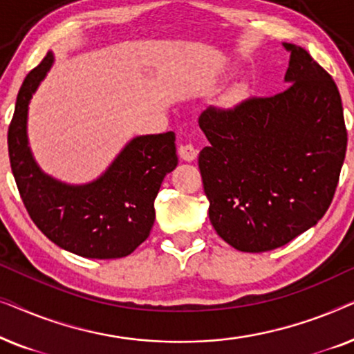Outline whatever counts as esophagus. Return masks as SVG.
Masks as SVG:
<instances>
[{"instance_id":"34e87169","label":"esophagus","mask_w":354,"mask_h":354,"mask_svg":"<svg viewBox=\"0 0 354 354\" xmlns=\"http://www.w3.org/2000/svg\"><path fill=\"white\" fill-rule=\"evenodd\" d=\"M178 154H180V158L183 161H195L196 156H198V149L193 147L192 143H187V145H182L180 148H178Z\"/></svg>"}]
</instances>
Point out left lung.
Listing matches in <instances>:
<instances>
[{
  "mask_svg": "<svg viewBox=\"0 0 354 354\" xmlns=\"http://www.w3.org/2000/svg\"><path fill=\"white\" fill-rule=\"evenodd\" d=\"M285 82L274 96L232 108L209 106L200 127L203 188L217 235L235 250L263 253L316 225L335 195L346 127L335 82L292 43Z\"/></svg>",
  "mask_w": 354,
  "mask_h": 354,
  "instance_id": "8db88e82",
  "label": "left lung"
}]
</instances>
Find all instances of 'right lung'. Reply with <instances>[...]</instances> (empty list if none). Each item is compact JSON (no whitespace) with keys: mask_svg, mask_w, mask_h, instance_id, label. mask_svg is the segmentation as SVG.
Wrapping results in <instances>:
<instances>
[{"mask_svg":"<svg viewBox=\"0 0 354 354\" xmlns=\"http://www.w3.org/2000/svg\"><path fill=\"white\" fill-rule=\"evenodd\" d=\"M53 55L26 77L8 130V151L19 195L35 225L61 248L91 259H118L148 239L159 187L177 166L174 132L137 137L98 180L72 187L33 161L27 142L28 101L50 71Z\"/></svg>","mask_w":354,"mask_h":354,"instance_id":"obj_1","label":"right lung"}]
</instances>
